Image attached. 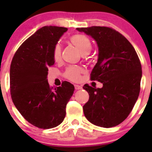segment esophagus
Wrapping results in <instances>:
<instances>
[{"label": "esophagus", "instance_id": "esophagus-1", "mask_svg": "<svg viewBox=\"0 0 152 152\" xmlns=\"http://www.w3.org/2000/svg\"><path fill=\"white\" fill-rule=\"evenodd\" d=\"M75 90H76V91H77V90H80V89H81V86H80V85H77V84H75Z\"/></svg>", "mask_w": 152, "mask_h": 152}]
</instances>
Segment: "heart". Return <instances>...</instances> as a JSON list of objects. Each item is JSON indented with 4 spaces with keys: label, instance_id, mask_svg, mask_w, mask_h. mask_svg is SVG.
<instances>
[{
    "label": "heart",
    "instance_id": "b5f03b06",
    "mask_svg": "<svg viewBox=\"0 0 152 152\" xmlns=\"http://www.w3.org/2000/svg\"><path fill=\"white\" fill-rule=\"evenodd\" d=\"M72 43L77 47L82 55L88 54L92 49L91 42L88 36L82 34H75L70 39ZM61 46L59 44H56L53 49V58L56 61H58L61 57ZM82 70L78 67H69L64 73L65 77L73 81H77L80 78V74Z\"/></svg>",
    "mask_w": 152,
    "mask_h": 152
}]
</instances>
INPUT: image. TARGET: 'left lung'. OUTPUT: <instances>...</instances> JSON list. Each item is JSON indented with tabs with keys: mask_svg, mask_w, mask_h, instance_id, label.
<instances>
[{
	"mask_svg": "<svg viewBox=\"0 0 152 152\" xmlns=\"http://www.w3.org/2000/svg\"><path fill=\"white\" fill-rule=\"evenodd\" d=\"M91 36L98 46L97 62L91 80L103 84L101 88L84 84L89 100L83 107L88 121L110 128L127 118L138 100L142 65L136 52L121 33L106 26L77 28Z\"/></svg>",
	"mask_w": 152,
	"mask_h": 152,
	"instance_id": "8db88e82",
	"label": "left lung"
}]
</instances>
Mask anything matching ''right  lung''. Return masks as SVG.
<instances>
[{
    "label": "right lung",
    "mask_w": 152,
    "mask_h": 152,
    "mask_svg": "<svg viewBox=\"0 0 152 152\" xmlns=\"http://www.w3.org/2000/svg\"><path fill=\"white\" fill-rule=\"evenodd\" d=\"M67 28H40L19 47L10 69V94L17 110L29 123L40 129H52L62 123L66 105L75 87L64 81L50 88L47 80L53 65V49Z\"/></svg>",
    "instance_id": "1"
}]
</instances>
